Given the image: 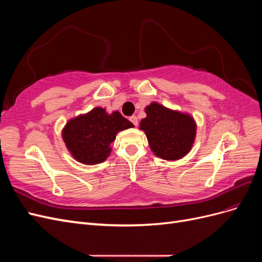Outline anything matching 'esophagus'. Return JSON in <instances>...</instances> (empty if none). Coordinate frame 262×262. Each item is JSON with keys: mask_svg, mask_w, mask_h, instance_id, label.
Here are the masks:
<instances>
[{"mask_svg": "<svg viewBox=\"0 0 262 262\" xmlns=\"http://www.w3.org/2000/svg\"><path fill=\"white\" fill-rule=\"evenodd\" d=\"M129 119H130V121H131L134 125H136V126L139 124V121H138V118H137V116H132V117H130Z\"/></svg>", "mask_w": 262, "mask_h": 262, "instance_id": "34e87169", "label": "esophagus"}]
</instances>
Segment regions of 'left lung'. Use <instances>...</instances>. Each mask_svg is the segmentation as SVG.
<instances>
[{
    "label": "left lung",
    "instance_id": "1",
    "mask_svg": "<svg viewBox=\"0 0 262 262\" xmlns=\"http://www.w3.org/2000/svg\"><path fill=\"white\" fill-rule=\"evenodd\" d=\"M146 117L140 122L152 152L166 161H177L191 149L196 125L193 118L152 102L145 107Z\"/></svg>",
    "mask_w": 262,
    "mask_h": 262
}]
</instances>
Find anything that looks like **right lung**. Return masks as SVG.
<instances>
[{
  "label": "right lung",
  "mask_w": 262,
  "mask_h": 262,
  "mask_svg": "<svg viewBox=\"0 0 262 262\" xmlns=\"http://www.w3.org/2000/svg\"><path fill=\"white\" fill-rule=\"evenodd\" d=\"M133 126L119 112L107 114L105 108L96 107L69 120L62 130V138L77 162L96 165L110 155V144L117 133Z\"/></svg>",
  "instance_id": "1"
}]
</instances>
